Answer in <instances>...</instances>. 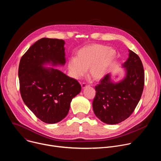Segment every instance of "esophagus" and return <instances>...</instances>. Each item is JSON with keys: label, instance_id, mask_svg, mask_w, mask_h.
I'll list each match as a JSON object with an SVG mask.
<instances>
[{"label": "esophagus", "instance_id": "34e87169", "mask_svg": "<svg viewBox=\"0 0 161 161\" xmlns=\"http://www.w3.org/2000/svg\"><path fill=\"white\" fill-rule=\"evenodd\" d=\"M88 86V84H86V83H83L82 84H81V87L83 88H84L85 86Z\"/></svg>", "mask_w": 161, "mask_h": 161}]
</instances>
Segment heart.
Here are the masks:
<instances>
[{
  "label": "heart",
  "instance_id": "1",
  "mask_svg": "<svg viewBox=\"0 0 161 161\" xmlns=\"http://www.w3.org/2000/svg\"><path fill=\"white\" fill-rule=\"evenodd\" d=\"M117 55L115 50L102 44H90L80 49L76 58L68 62V70L75 79L84 77L89 69L90 76L94 80L102 79L108 73Z\"/></svg>",
  "mask_w": 161,
  "mask_h": 161
}]
</instances>
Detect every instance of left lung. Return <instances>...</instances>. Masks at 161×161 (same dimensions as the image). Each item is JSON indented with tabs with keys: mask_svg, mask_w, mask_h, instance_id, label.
I'll list each match as a JSON object with an SVG mask.
<instances>
[{
	"mask_svg": "<svg viewBox=\"0 0 161 161\" xmlns=\"http://www.w3.org/2000/svg\"><path fill=\"white\" fill-rule=\"evenodd\" d=\"M122 64L125 75L119 81L108 73L96 86L92 107L96 116L107 124H117L127 119L138 104L144 88L145 73L139 56L129 50Z\"/></svg>",
	"mask_w": 161,
	"mask_h": 161,
	"instance_id": "obj_1",
	"label": "left lung"
}]
</instances>
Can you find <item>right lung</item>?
<instances>
[{"mask_svg":"<svg viewBox=\"0 0 161 161\" xmlns=\"http://www.w3.org/2000/svg\"><path fill=\"white\" fill-rule=\"evenodd\" d=\"M65 41L42 38L21 58L18 78L21 96L41 121L55 124L69 112L72 99L81 90L78 81L51 67L65 64Z\"/></svg>","mask_w":161,"mask_h":161,"instance_id":"add662e5","label":"right lung"}]
</instances>
